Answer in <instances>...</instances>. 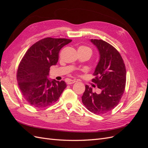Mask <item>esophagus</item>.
I'll list each match as a JSON object with an SVG mask.
<instances>
[{"label": "esophagus", "instance_id": "esophagus-1", "mask_svg": "<svg viewBox=\"0 0 148 148\" xmlns=\"http://www.w3.org/2000/svg\"><path fill=\"white\" fill-rule=\"evenodd\" d=\"M77 82L75 81V80H72V79H70V80H69V81H68L67 82V84H73V83H76Z\"/></svg>", "mask_w": 148, "mask_h": 148}]
</instances>
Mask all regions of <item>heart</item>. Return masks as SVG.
Masks as SVG:
<instances>
[{
  "instance_id": "heart-1",
  "label": "heart",
  "mask_w": 148,
  "mask_h": 148,
  "mask_svg": "<svg viewBox=\"0 0 148 148\" xmlns=\"http://www.w3.org/2000/svg\"><path fill=\"white\" fill-rule=\"evenodd\" d=\"M78 49H82V50H84V51H88L91 52V49L88 47H86V46H81V47H79Z\"/></svg>"
}]
</instances>
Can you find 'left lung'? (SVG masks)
I'll use <instances>...</instances> for the list:
<instances>
[{
  "mask_svg": "<svg viewBox=\"0 0 148 148\" xmlns=\"http://www.w3.org/2000/svg\"><path fill=\"white\" fill-rule=\"evenodd\" d=\"M99 52V61L92 82L97 84L101 92H92L88 85L82 97V102L91 112L104 114L118 105L125 91L126 68L122 56L114 47L101 39H91Z\"/></svg>",
  "mask_w": 148,
  "mask_h": 148,
  "instance_id": "8db88e82",
  "label": "left lung"
}]
</instances>
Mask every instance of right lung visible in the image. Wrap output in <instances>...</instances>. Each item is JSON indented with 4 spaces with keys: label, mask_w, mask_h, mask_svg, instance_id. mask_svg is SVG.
<instances>
[{
    "label": "right lung",
    "mask_w": 148,
    "mask_h": 148,
    "mask_svg": "<svg viewBox=\"0 0 148 148\" xmlns=\"http://www.w3.org/2000/svg\"><path fill=\"white\" fill-rule=\"evenodd\" d=\"M72 40L44 38L26 51L18 68L16 79L22 95L34 107L43 108L55 103L66 87L64 81L47 78L52 65L59 60L60 49Z\"/></svg>",
    "instance_id": "right-lung-1"
}]
</instances>
